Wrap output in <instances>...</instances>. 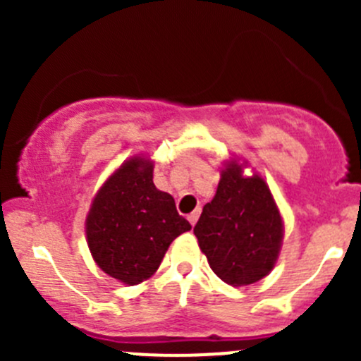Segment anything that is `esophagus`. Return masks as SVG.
I'll return each mask as SVG.
<instances>
[{
  "label": "esophagus",
  "instance_id": "esophagus-1",
  "mask_svg": "<svg viewBox=\"0 0 361 361\" xmlns=\"http://www.w3.org/2000/svg\"><path fill=\"white\" fill-rule=\"evenodd\" d=\"M199 214H201V209L197 207V209L192 211V213L188 214V221H190L192 225H195V224H197V220H199Z\"/></svg>",
  "mask_w": 361,
  "mask_h": 361
}]
</instances>
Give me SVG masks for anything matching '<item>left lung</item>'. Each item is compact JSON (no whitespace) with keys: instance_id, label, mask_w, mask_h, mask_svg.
Here are the masks:
<instances>
[{"instance_id":"left-lung-1","label":"left lung","mask_w":361,"mask_h":361,"mask_svg":"<svg viewBox=\"0 0 361 361\" xmlns=\"http://www.w3.org/2000/svg\"><path fill=\"white\" fill-rule=\"evenodd\" d=\"M194 234L214 274L227 285L245 286L274 267L283 221L267 183L260 176L245 178L241 166L231 162Z\"/></svg>"}]
</instances>
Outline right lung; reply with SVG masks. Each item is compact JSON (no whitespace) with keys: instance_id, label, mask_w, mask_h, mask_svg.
I'll list each match as a JSON object with an SVG mask.
<instances>
[{"instance_id":"add662e5","label":"right lung","mask_w":361,"mask_h":361,"mask_svg":"<svg viewBox=\"0 0 361 361\" xmlns=\"http://www.w3.org/2000/svg\"><path fill=\"white\" fill-rule=\"evenodd\" d=\"M190 228L174 199L154 185L150 160L134 157L97 192L87 216V243L108 276L133 286L150 278L171 243Z\"/></svg>"}]
</instances>
